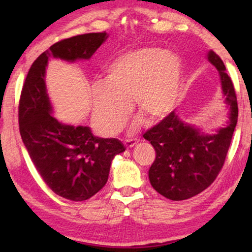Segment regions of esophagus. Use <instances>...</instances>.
<instances>
[{
	"mask_svg": "<svg viewBox=\"0 0 252 252\" xmlns=\"http://www.w3.org/2000/svg\"><path fill=\"white\" fill-rule=\"evenodd\" d=\"M135 144H136V142L132 141V140H127V141L125 142V146H126L127 149H131L132 147H134Z\"/></svg>",
	"mask_w": 252,
	"mask_h": 252,
	"instance_id": "esophagus-1",
	"label": "esophagus"
}]
</instances>
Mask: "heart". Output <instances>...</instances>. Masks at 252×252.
Instances as JSON below:
<instances>
[{
  "label": "heart",
  "instance_id": "b5f03b06",
  "mask_svg": "<svg viewBox=\"0 0 252 252\" xmlns=\"http://www.w3.org/2000/svg\"><path fill=\"white\" fill-rule=\"evenodd\" d=\"M180 58L169 51L144 46L121 54L106 69V81L91 85L93 121L105 134L121 130L132 111L160 120L176 109L182 94ZM136 120L132 130L140 126Z\"/></svg>",
  "mask_w": 252,
  "mask_h": 252
}]
</instances>
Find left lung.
Masks as SVG:
<instances>
[{
	"label": "left lung",
	"mask_w": 252,
	"mask_h": 252,
	"mask_svg": "<svg viewBox=\"0 0 252 252\" xmlns=\"http://www.w3.org/2000/svg\"><path fill=\"white\" fill-rule=\"evenodd\" d=\"M219 72L221 91L229 109L227 126L207 134L171 112L143 134L157 153L149 169V180L157 192L173 201L192 198L215 181L224 163L238 120L234 88L219 55L207 53Z\"/></svg>",
	"instance_id": "obj_1"
}]
</instances>
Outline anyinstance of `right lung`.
I'll return each instance as SVG.
<instances>
[{"label": "right lung", "mask_w": 252, "mask_h": 252, "mask_svg": "<svg viewBox=\"0 0 252 252\" xmlns=\"http://www.w3.org/2000/svg\"><path fill=\"white\" fill-rule=\"evenodd\" d=\"M108 37L106 32L88 33L57 42L33 62L21 92L20 133L30 158L50 189L72 201L99 192L108 181L113 158L126 147L118 139L95 136L89 126L58 121L52 116L45 70L50 58L89 60Z\"/></svg>", "instance_id": "obj_1"}]
</instances>
